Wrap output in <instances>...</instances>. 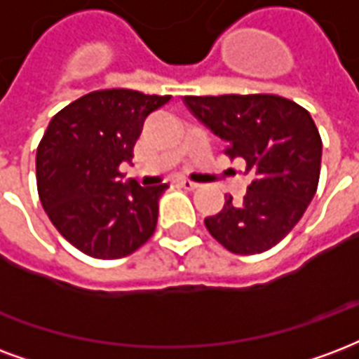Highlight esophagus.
I'll list each match as a JSON object with an SVG mask.
<instances>
[{
    "instance_id": "1",
    "label": "esophagus",
    "mask_w": 359,
    "mask_h": 359,
    "mask_svg": "<svg viewBox=\"0 0 359 359\" xmlns=\"http://www.w3.org/2000/svg\"><path fill=\"white\" fill-rule=\"evenodd\" d=\"M179 187L184 188V190H190V192H192V190H198V184L192 182V180H180Z\"/></svg>"
}]
</instances>
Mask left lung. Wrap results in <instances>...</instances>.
Segmentation results:
<instances>
[{
	"mask_svg": "<svg viewBox=\"0 0 359 359\" xmlns=\"http://www.w3.org/2000/svg\"><path fill=\"white\" fill-rule=\"evenodd\" d=\"M203 126L226 140L224 154L245 161L253 175L241 201L226 196L207 217L209 233L230 253L272 249L294 228L320 180L321 137L312 116L278 95L184 97Z\"/></svg>",
	"mask_w": 359,
	"mask_h": 359,
	"instance_id": "1",
	"label": "left lung"
}]
</instances>
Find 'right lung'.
I'll use <instances>...</instances> for the list:
<instances>
[{
    "mask_svg": "<svg viewBox=\"0 0 359 359\" xmlns=\"http://www.w3.org/2000/svg\"><path fill=\"white\" fill-rule=\"evenodd\" d=\"M169 95L102 89L53 116L36 154L38 194L58 232L81 253L121 259L152 238L167 184L121 182L144 119Z\"/></svg>",
    "mask_w": 359,
    "mask_h": 359,
    "instance_id": "add662e5",
    "label": "right lung"
}]
</instances>
